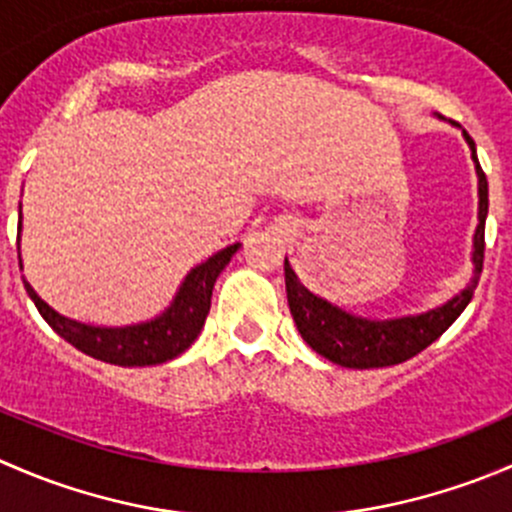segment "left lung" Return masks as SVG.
Masks as SVG:
<instances>
[{
	"label": "left lung",
	"mask_w": 512,
	"mask_h": 512,
	"mask_svg": "<svg viewBox=\"0 0 512 512\" xmlns=\"http://www.w3.org/2000/svg\"><path fill=\"white\" fill-rule=\"evenodd\" d=\"M466 136L468 146L473 151L478 170V193H480V213H478V230H476V252H473V262H476V277L473 282L463 289L458 297L443 307L431 309L418 317L391 319V322H369V319L352 317V314L342 312V309L332 307L329 302L319 299L317 294L309 292L297 275L292 272L289 262L285 260V282H287V302L289 312H292L294 324H297L299 334L304 342L329 359L332 364L349 366V369H379V366H394L401 361L411 359L418 352L436 342L458 317L476 292L480 272H483V255H485V215H488V180H485L483 168H480L476 156V143L473 138Z\"/></svg>",
	"instance_id": "left-lung-1"
}]
</instances>
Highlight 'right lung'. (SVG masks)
I'll return each instance as SVG.
<instances>
[{
    "label": "right lung",
    "mask_w": 512,
    "mask_h": 512,
    "mask_svg": "<svg viewBox=\"0 0 512 512\" xmlns=\"http://www.w3.org/2000/svg\"><path fill=\"white\" fill-rule=\"evenodd\" d=\"M22 227V223H19ZM240 242L225 247L218 255L210 257L200 267H195L188 277H185L183 287H180L178 297L170 304L168 312L160 314L158 319L146 324H133V327H89V324L74 322L61 314H56L39 294L24 282L29 297L39 309L41 317L46 319L51 329L59 337H64L71 347L81 349L84 354L94 356V359L108 361V364L118 366H153L163 364V361L175 359L183 354L195 337L203 329L205 319L210 312V297H213V285L218 280L220 272L235 255Z\"/></svg>",
    "instance_id": "add662e5"
}]
</instances>
